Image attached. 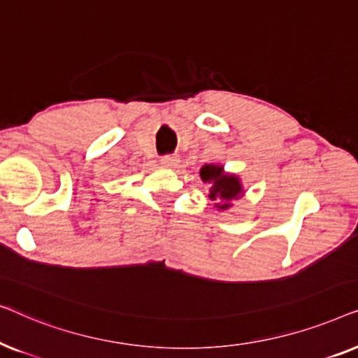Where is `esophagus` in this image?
Returning a JSON list of instances; mask_svg holds the SVG:
<instances>
[{"mask_svg": "<svg viewBox=\"0 0 358 358\" xmlns=\"http://www.w3.org/2000/svg\"><path fill=\"white\" fill-rule=\"evenodd\" d=\"M178 163H179V156L176 155H164L163 158H161V164L168 166V168H174V166H178Z\"/></svg>", "mask_w": 358, "mask_h": 358, "instance_id": "esophagus-1", "label": "esophagus"}]
</instances>
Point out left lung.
<instances>
[{
	"label": "left lung",
	"instance_id": "left-lung-1",
	"mask_svg": "<svg viewBox=\"0 0 358 358\" xmlns=\"http://www.w3.org/2000/svg\"><path fill=\"white\" fill-rule=\"evenodd\" d=\"M200 178L203 182H213L208 197L212 200H224L223 205H217L218 208H228L229 200L236 199L241 194V184L234 176H223L222 168L213 164H205L200 169Z\"/></svg>",
	"mask_w": 358,
	"mask_h": 358
}]
</instances>
